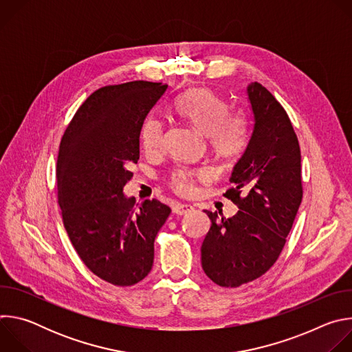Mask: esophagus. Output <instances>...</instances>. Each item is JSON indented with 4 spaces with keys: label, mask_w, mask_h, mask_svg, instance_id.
<instances>
[{
    "label": "esophagus",
    "mask_w": 352,
    "mask_h": 352,
    "mask_svg": "<svg viewBox=\"0 0 352 352\" xmlns=\"http://www.w3.org/2000/svg\"><path fill=\"white\" fill-rule=\"evenodd\" d=\"M192 210H193V208H192L190 205H186V204H175V205L173 206V212H174L175 214H179V216L186 214V213H189V212H192Z\"/></svg>",
    "instance_id": "1"
}]
</instances>
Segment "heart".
<instances>
[{"label": "heart", "mask_w": 352, "mask_h": 352, "mask_svg": "<svg viewBox=\"0 0 352 352\" xmlns=\"http://www.w3.org/2000/svg\"><path fill=\"white\" fill-rule=\"evenodd\" d=\"M175 111L199 132H202L213 152L221 159H234L246 147L249 140V120L243 111H230L226 100L208 87H195L177 98ZM142 144L148 152L163 144V124L148 117L140 132ZM209 174L208 170L179 168L171 175V185L179 193H189L195 178Z\"/></svg>", "instance_id": "heart-1"}]
</instances>
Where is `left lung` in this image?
Returning <instances> with one entry per match:
<instances>
[{"instance_id":"obj_1","label":"left lung","mask_w":352,"mask_h":352,"mask_svg":"<svg viewBox=\"0 0 352 352\" xmlns=\"http://www.w3.org/2000/svg\"><path fill=\"white\" fill-rule=\"evenodd\" d=\"M246 93L254 132L224 193L239 210L230 219L205 210L212 226L200 248L206 276L227 288L259 278L276 263L302 200L300 148L285 110L258 82Z\"/></svg>"}]
</instances>
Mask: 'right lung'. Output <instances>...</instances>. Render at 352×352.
I'll list each match as a JSON object with an SVG mask.
<instances>
[{
  "mask_svg": "<svg viewBox=\"0 0 352 352\" xmlns=\"http://www.w3.org/2000/svg\"><path fill=\"white\" fill-rule=\"evenodd\" d=\"M167 85L133 80L93 91L61 139L58 205L68 236L87 269L128 287L152 270L155 239L171 209L157 199L135 205L122 192L139 160V136Z\"/></svg>",
  "mask_w": 352,
  "mask_h": 352,
  "instance_id": "add662e5",
  "label": "right lung"
}]
</instances>
